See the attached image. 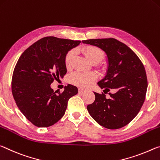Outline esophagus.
<instances>
[{"label": "esophagus", "instance_id": "34e87169", "mask_svg": "<svg viewBox=\"0 0 160 160\" xmlns=\"http://www.w3.org/2000/svg\"><path fill=\"white\" fill-rule=\"evenodd\" d=\"M85 90H83V89H82V88H78V93H85Z\"/></svg>", "mask_w": 160, "mask_h": 160}]
</instances>
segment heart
Listing matches in <instances>:
<instances>
[{"mask_svg": "<svg viewBox=\"0 0 160 160\" xmlns=\"http://www.w3.org/2000/svg\"><path fill=\"white\" fill-rule=\"evenodd\" d=\"M82 52L89 61L93 64L101 62L104 58V52L100 48L95 46H86L82 48ZM75 56L74 49L69 51L64 57V64L67 69H70L72 67L73 59ZM97 78V75L94 72H75L70 77V82L72 84L79 87L87 88L95 82Z\"/></svg>", "mask_w": 160, "mask_h": 160, "instance_id": "obj_1", "label": "heart"}]
</instances>
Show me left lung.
<instances>
[{
    "label": "left lung",
    "instance_id": "1",
    "mask_svg": "<svg viewBox=\"0 0 160 160\" xmlns=\"http://www.w3.org/2000/svg\"><path fill=\"white\" fill-rule=\"evenodd\" d=\"M101 48L108 59V72L98 82L101 93H96L95 101L87 106L91 116L108 129H118L134 119L142 108L148 88L144 65L131 49L114 38L83 40ZM111 90L109 98L105 94Z\"/></svg>",
    "mask_w": 160,
    "mask_h": 160
}]
</instances>
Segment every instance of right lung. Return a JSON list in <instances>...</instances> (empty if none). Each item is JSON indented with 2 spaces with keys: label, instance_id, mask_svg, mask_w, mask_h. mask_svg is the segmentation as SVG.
Masks as SVG:
<instances>
[{
  "label": "right lung",
  "instance_id": "add662e5",
  "mask_svg": "<svg viewBox=\"0 0 160 160\" xmlns=\"http://www.w3.org/2000/svg\"><path fill=\"white\" fill-rule=\"evenodd\" d=\"M80 43L46 37L25 49L18 59L12 74V93L18 108L35 126L46 128L58 122L69 99L77 94V87L70 84L57 94L50 84L66 74L64 57Z\"/></svg>",
  "mask_w": 160,
  "mask_h": 160
}]
</instances>
